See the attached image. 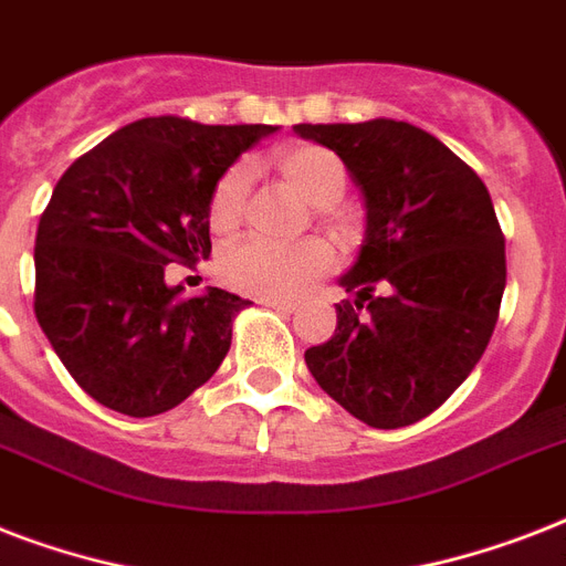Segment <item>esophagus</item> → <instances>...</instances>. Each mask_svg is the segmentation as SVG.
Wrapping results in <instances>:
<instances>
[{
  "label": "esophagus",
  "mask_w": 566,
  "mask_h": 566,
  "mask_svg": "<svg viewBox=\"0 0 566 566\" xmlns=\"http://www.w3.org/2000/svg\"><path fill=\"white\" fill-rule=\"evenodd\" d=\"M261 305H266V308L282 311V314H293V311H296V305H293V302L275 300V296H264V300H261Z\"/></svg>",
  "instance_id": "esophagus-1"
}]
</instances>
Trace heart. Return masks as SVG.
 I'll return each mask as SVG.
<instances>
[{
  "label": "heart",
  "instance_id": "1",
  "mask_svg": "<svg viewBox=\"0 0 566 566\" xmlns=\"http://www.w3.org/2000/svg\"><path fill=\"white\" fill-rule=\"evenodd\" d=\"M275 167L291 188L300 190L311 205L328 208L346 190V167L332 149L317 144H293L275 153ZM252 170L249 164H231L222 172L208 199V222L213 231H234L247 213ZM335 252L326 240L308 238L300 243H273V240H243L226 249L220 258L222 282L234 291L287 300L305 291L314 279L328 273Z\"/></svg>",
  "mask_w": 566,
  "mask_h": 566
}]
</instances>
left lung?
<instances>
[{
  "mask_svg": "<svg viewBox=\"0 0 566 566\" xmlns=\"http://www.w3.org/2000/svg\"><path fill=\"white\" fill-rule=\"evenodd\" d=\"M328 146L367 202V238L340 279L332 340L311 376L373 429H399L447 402L491 344L505 291V238L484 181L429 132L396 123H300Z\"/></svg>",
  "mask_w": 566,
  "mask_h": 566,
  "instance_id": "1",
  "label": "left lung"
}]
</instances>
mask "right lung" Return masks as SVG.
I'll use <instances>...</instances> for the list:
<instances>
[{
  "label": "right lung",
  "mask_w": 566,
  "mask_h": 566,
  "mask_svg": "<svg viewBox=\"0 0 566 566\" xmlns=\"http://www.w3.org/2000/svg\"><path fill=\"white\" fill-rule=\"evenodd\" d=\"M273 132L146 117L61 176L34 240V317L99 405L155 417L217 373L249 302L220 287L181 300L164 273L211 255L213 185Z\"/></svg>",
  "instance_id": "obj_1"
}]
</instances>
